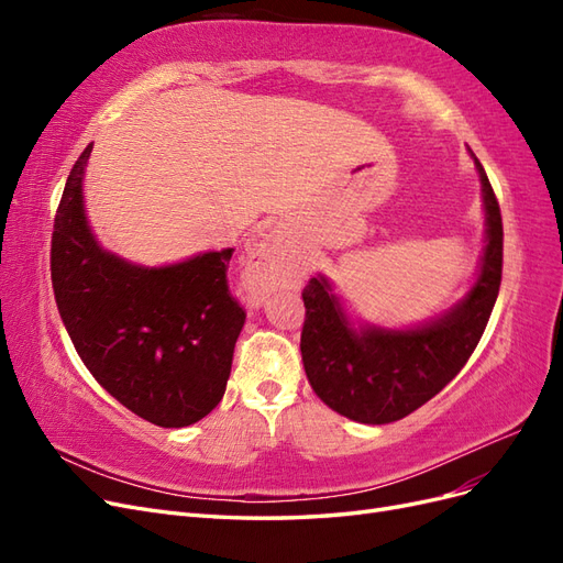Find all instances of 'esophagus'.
I'll list each match as a JSON object with an SVG mask.
<instances>
[{"label":"esophagus","mask_w":563,"mask_h":563,"mask_svg":"<svg viewBox=\"0 0 563 563\" xmlns=\"http://www.w3.org/2000/svg\"><path fill=\"white\" fill-rule=\"evenodd\" d=\"M286 267H288V253H286L284 236L279 232L265 234L263 240L258 244H253V249L249 251V267L244 277L246 291L253 298L269 291V288L279 282Z\"/></svg>","instance_id":"34e87169"}]
</instances>
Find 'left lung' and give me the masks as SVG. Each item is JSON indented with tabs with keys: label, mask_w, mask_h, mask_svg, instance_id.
<instances>
[{
	"label": "left lung",
	"mask_w": 563,
	"mask_h": 563,
	"mask_svg": "<svg viewBox=\"0 0 563 563\" xmlns=\"http://www.w3.org/2000/svg\"><path fill=\"white\" fill-rule=\"evenodd\" d=\"M474 164L484 187L486 251L479 279L451 312L406 331H354L327 279L305 284V373L340 416L366 424L406 418L457 376L482 340L503 279V216L484 166L476 157Z\"/></svg>",
	"instance_id": "obj_1"
}]
</instances>
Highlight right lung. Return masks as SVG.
<instances>
[{"label":"right lung","instance_id":"obj_1","mask_svg":"<svg viewBox=\"0 0 563 563\" xmlns=\"http://www.w3.org/2000/svg\"><path fill=\"white\" fill-rule=\"evenodd\" d=\"M81 152L67 176L51 236V284L84 366L129 411L187 428L225 395L246 310L230 294L234 249L139 267L100 249L81 203Z\"/></svg>","mask_w":563,"mask_h":563}]
</instances>
